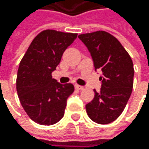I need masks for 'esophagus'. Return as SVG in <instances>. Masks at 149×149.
I'll return each mask as SVG.
<instances>
[{"instance_id":"esophagus-1","label":"esophagus","mask_w":149,"mask_h":149,"mask_svg":"<svg viewBox=\"0 0 149 149\" xmlns=\"http://www.w3.org/2000/svg\"><path fill=\"white\" fill-rule=\"evenodd\" d=\"M75 88L79 90H82L84 88V87H82V86H79V85H75Z\"/></svg>"}]
</instances>
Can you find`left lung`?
Instances as JSON below:
<instances>
[{
  "instance_id": "left-lung-1",
  "label": "left lung",
  "mask_w": 149,
  "mask_h": 149,
  "mask_svg": "<svg viewBox=\"0 0 149 149\" xmlns=\"http://www.w3.org/2000/svg\"><path fill=\"white\" fill-rule=\"evenodd\" d=\"M79 38L91 54L95 71L100 70V92L86 104L88 117L96 123H113L121 115L132 92L133 62L118 40L104 31L82 34Z\"/></svg>"
}]
</instances>
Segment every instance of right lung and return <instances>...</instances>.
I'll return each mask as SVG.
<instances>
[{"label": "right lung", "instance_id": "1", "mask_svg": "<svg viewBox=\"0 0 149 149\" xmlns=\"http://www.w3.org/2000/svg\"><path fill=\"white\" fill-rule=\"evenodd\" d=\"M76 38L77 34L42 31L34 38L20 61L17 92L25 112L36 123L52 125L64 115L74 86L60 84L53 79L52 72Z\"/></svg>", "mask_w": 149, "mask_h": 149}]
</instances>
